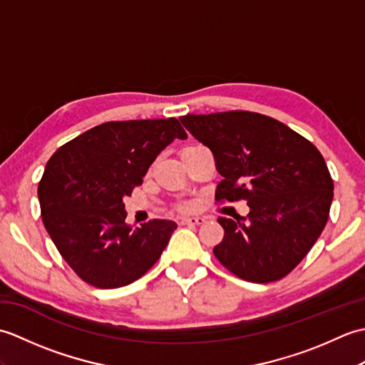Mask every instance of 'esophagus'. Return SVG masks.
<instances>
[{
    "label": "esophagus",
    "instance_id": "34e87169",
    "mask_svg": "<svg viewBox=\"0 0 365 365\" xmlns=\"http://www.w3.org/2000/svg\"><path fill=\"white\" fill-rule=\"evenodd\" d=\"M182 224H191V226H199V224H204L205 220L202 216H188V218H182Z\"/></svg>",
    "mask_w": 365,
    "mask_h": 365
}]
</instances>
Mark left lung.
Here are the masks:
<instances>
[{"instance_id":"obj_1","label":"left lung","mask_w":365,"mask_h":365,"mask_svg":"<svg viewBox=\"0 0 365 365\" xmlns=\"http://www.w3.org/2000/svg\"><path fill=\"white\" fill-rule=\"evenodd\" d=\"M183 127L212 150L222 180L216 199H246L250 213L220 216L213 252L251 282L287 276L327 226L332 178L317 147L282 122L250 111L187 114Z\"/></svg>"}]
</instances>
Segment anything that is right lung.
I'll return each mask as SVG.
<instances>
[{
  "label": "right lung",
  "instance_id": "add662e5",
  "mask_svg": "<svg viewBox=\"0 0 365 365\" xmlns=\"http://www.w3.org/2000/svg\"><path fill=\"white\" fill-rule=\"evenodd\" d=\"M187 138L174 118L106 122L53 153L37 190L43 226L83 281L118 289L160 259L177 224L153 220L133 229L123 197L161 150Z\"/></svg>",
  "mask_w": 365,
  "mask_h": 365
}]
</instances>
